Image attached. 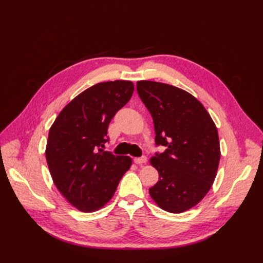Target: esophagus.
I'll return each mask as SVG.
<instances>
[{
	"instance_id": "34e87169",
	"label": "esophagus",
	"mask_w": 263,
	"mask_h": 263,
	"mask_svg": "<svg viewBox=\"0 0 263 263\" xmlns=\"http://www.w3.org/2000/svg\"><path fill=\"white\" fill-rule=\"evenodd\" d=\"M134 161L136 164H144L147 162V158L146 157H140V158H135Z\"/></svg>"
}]
</instances>
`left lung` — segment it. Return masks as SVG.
<instances>
[{
    "instance_id": "left-lung-1",
    "label": "left lung",
    "mask_w": 263,
    "mask_h": 263,
    "mask_svg": "<svg viewBox=\"0 0 263 263\" xmlns=\"http://www.w3.org/2000/svg\"><path fill=\"white\" fill-rule=\"evenodd\" d=\"M137 92L153 116L156 144L166 148L150 158L159 181L149 194L163 211L183 213L203 200L216 178V125L200 101L177 86L144 80Z\"/></svg>"
}]
</instances>
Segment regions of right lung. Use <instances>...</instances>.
Masks as SVG:
<instances>
[{
    "instance_id": "obj_1",
    "label": "right lung",
    "mask_w": 263,
    "mask_h": 263,
    "mask_svg": "<svg viewBox=\"0 0 263 263\" xmlns=\"http://www.w3.org/2000/svg\"><path fill=\"white\" fill-rule=\"evenodd\" d=\"M133 92L132 81L95 84L63 107L50 127L46 146L49 172L55 187L79 211L102 209L130 168V157L103 148L110 121Z\"/></svg>"
}]
</instances>
